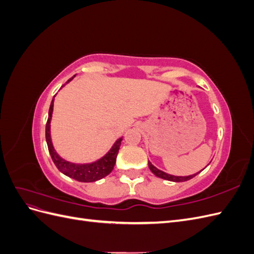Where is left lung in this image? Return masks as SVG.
Here are the masks:
<instances>
[{"label": "left lung", "instance_id": "1", "mask_svg": "<svg viewBox=\"0 0 254 254\" xmlns=\"http://www.w3.org/2000/svg\"><path fill=\"white\" fill-rule=\"evenodd\" d=\"M148 166H149V170L151 171V173L153 175H156L157 177H159V178H162V179H165V180H168V181H173V182H184V181H188L191 178H194V177L197 174H194V175H190V176H173V175H170V174H166L162 171L158 170V168L156 166H153L149 161H148ZM201 172V171H200ZM199 172V173H200Z\"/></svg>", "mask_w": 254, "mask_h": 254}]
</instances>
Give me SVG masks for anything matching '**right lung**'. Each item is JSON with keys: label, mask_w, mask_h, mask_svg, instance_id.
<instances>
[{"label": "right lung", "mask_w": 254, "mask_h": 254, "mask_svg": "<svg viewBox=\"0 0 254 254\" xmlns=\"http://www.w3.org/2000/svg\"><path fill=\"white\" fill-rule=\"evenodd\" d=\"M74 77L75 75L72 78L68 79L65 83L70 82ZM54 97L52 99V103L50 106L49 118L47 122V126H45V139H47L49 151L54 164L56 165V167L61 173L64 174L67 177H70L72 179H75L80 182H94L104 178L106 176H108L112 172L115 161H117V157H118L123 137H120V139L113 144L111 149L107 152L103 158L98 159L97 161H95V162L84 163V164H76V163L68 162V161L61 158L56 152V150L54 149V146L51 139V120H52V113H53V107H54Z\"/></svg>", "instance_id": "right-lung-1"}]
</instances>
